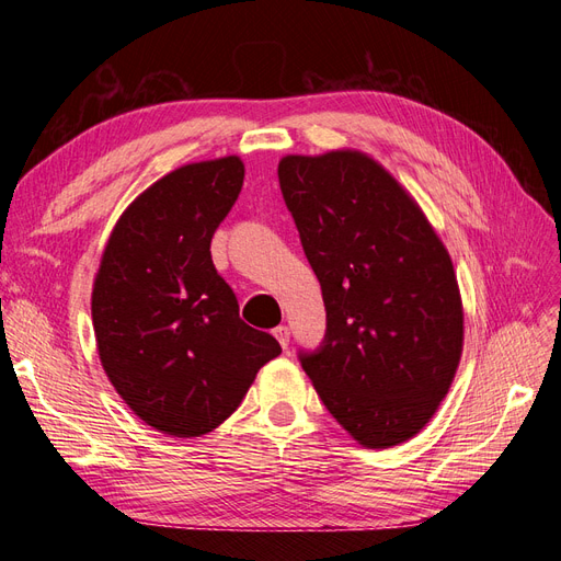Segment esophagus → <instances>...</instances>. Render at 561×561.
I'll return each instance as SVG.
<instances>
[{
    "instance_id": "34e87169",
    "label": "esophagus",
    "mask_w": 561,
    "mask_h": 561,
    "mask_svg": "<svg viewBox=\"0 0 561 561\" xmlns=\"http://www.w3.org/2000/svg\"><path fill=\"white\" fill-rule=\"evenodd\" d=\"M274 336L278 339V344H280L283 348H287V344H290V328L278 325V328L274 330Z\"/></svg>"
}]
</instances>
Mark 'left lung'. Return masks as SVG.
Returning <instances> with one entry per match:
<instances>
[{
	"label": "left lung",
	"mask_w": 561,
	"mask_h": 561,
	"mask_svg": "<svg viewBox=\"0 0 561 561\" xmlns=\"http://www.w3.org/2000/svg\"><path fill=\"white\" fill-rule=\"evenodd\" d=\"M278 180L328 311L325 342L301 367L355 443L402 445L435 416L461 363L451 254L367 151L285 154Z\"/></svg>",
	"instance_id": "8db88e82"
}]
</instances>
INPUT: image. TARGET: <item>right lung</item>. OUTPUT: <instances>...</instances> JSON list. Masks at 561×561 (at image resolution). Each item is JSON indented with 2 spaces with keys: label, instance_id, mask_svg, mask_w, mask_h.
<instances>
[{
  "label": "right lung",
  "instance_id": "right-lung-1",
  "mask_svg": "<svg viewBox=\"0 0 561 561\" xmlns=\"http://www.w3.org/2000/svg\"><path fill=\"white\" fill-rule=\"evenodd\" d=\"M243 178L236 154L175 168L133 198L100 257L91 293L100 365L133 414L165 435L215 431L280 353L241 320L210 257Z\"/></svg>",
  "mask_w": 561,
  "mask_h": 561
}]
</instances>
